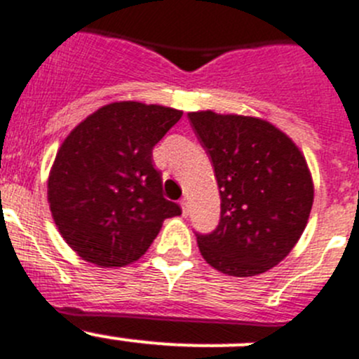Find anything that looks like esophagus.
I'll return each mask as SVG.
<instances>
[{
    "label": "esophagus",
    "mask_w": 359,
    "mask_h": 359,
    "mask_svg": "<svg viewBox=\"0 0 359 359\" xmlns=\"http://www.w3.org/2000/svg\"><path fill=\"white\" fill-rule=\"evenodd\" d=\"M180 207H182V216H187L189 209H187V200L186 198L180 200Z\"/></svg>",
    "instance_id": "34e87169"
}]
</instances>
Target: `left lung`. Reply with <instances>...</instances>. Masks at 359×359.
<instances>
[{
	"label": "left lung",
	"mask_w": 359,
	"mask_h": 359,
	"mask_svg": "<svg viewBox=\"0 0 359 359\" xmlns=\"http://www.w3.org/2000/svg\"><path fill=\"white\" fill-rule=\"evenodd\" d=\"M212 161L221 219L198 236L209 266L229 276H257L278 266L306 229L313 180L299 147L257 116L187 113Z\"/></svg>",
	"instance_id": "obj_1"
}]
</instances>
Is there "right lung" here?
Returning a JSON list of instances; mask_svg holds the SVG:
<instances>
[{"mask_svg": "<svg viewBox=\"0 0 359 359\" xmlns=\"http://www.w3.org/2000/svg\"><path fill=\"white\" fill-rule=\"evenodd\" d=\"M182 111L159 104H106L74 127L48 179L51 216L83 260L123 267L145 255L166 217L180 216L163 196L152 149Z\"/></svg>", "mask_w": 359, "mask_h": 359, "instance_id": "add662e5", "label": "right lung"}]
</instances>
